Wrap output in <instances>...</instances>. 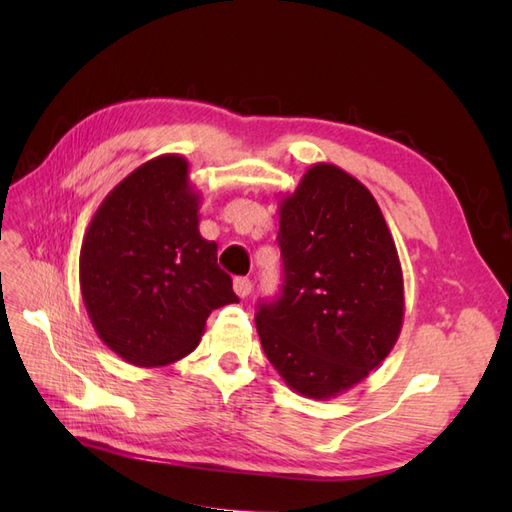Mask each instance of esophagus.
Returning <instances> with one entry per match:
<instances>
[{"label": "esophagus", "mask_w": 512, "mask_h": 512, "mask_svg": "<svg viewBox=\"0 0 512 512\" xmlns=\"http://www.w3.org/2000/svg\"><path fill=\"white\" fill-rule=\"evenodd\" d=\"M232 288H235L241 299H247L252 294V282L247 280V277H237V280L232 282Z\"/></svg>", "instance_id": "1"}]
</instances>
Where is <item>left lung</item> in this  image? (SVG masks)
I'll use <instances>...</instances> for the list:
<instances>
[{
    "label": "left lung",
    "mask_w": 512,
    "mask_h": 512,
    "mask_svg": "<svg viewBox=\"0 0 512 512\" xmlns=\"http://www.w3.org/2000/svg\"><path fill=\"white\" fill-rule=\"evenodd\" d=\"M284 284L258 303L262 350L292 391L331 399L393 350L404 324V275L391 230L365 185L314 164L280 203Z\"/></svg>",
    "instance_id": "obj_1"
}]
</instances>
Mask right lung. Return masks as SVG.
I'll return each instance as SVG.
<instances>
[{
  "mask_svg": "<svg viewBox=\"0 0 512 512\" xmlns=\"http://www.w3.org/2000/svg\"><path fill=\"white\" fill-rule=\"evenodd\" d=\"M188 160L153 158L119 181L94 213L79 258L83 303L123 361L162 367L190 354L213 309L239 303L198 232Z\"/></svg>",
  "mask_w": 512,
  "mask_h": 512,
  "instance_id": "1",
  "label": "right lung"
}]
</instances>
